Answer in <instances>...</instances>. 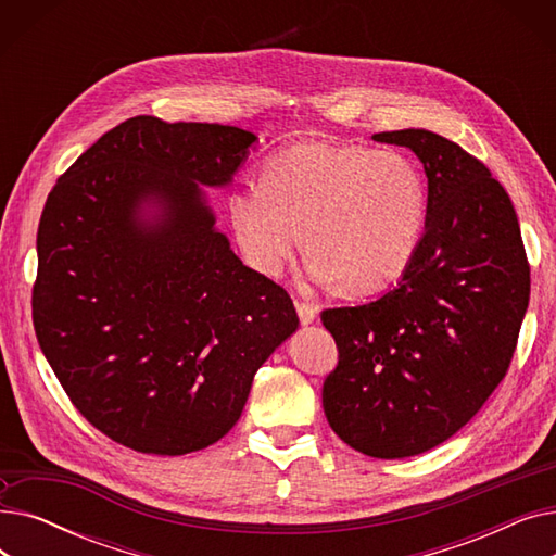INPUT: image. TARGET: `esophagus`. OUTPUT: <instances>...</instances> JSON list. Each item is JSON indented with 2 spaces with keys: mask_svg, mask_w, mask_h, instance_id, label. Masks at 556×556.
Instances as JSON below:
<instances>
[{
  "mask_svg": "<svg viewBox=\"0 0 556 556\" xmlns=\"http://www.w3.org/2000/svg\"><path fill=\"white\" fill-rule=\"evenodd\" d=\"M298 315H300V323L304 327L313 325L315 317H317V306L315 304H308V302H298Z\"/></svg>",
  "mask_w": 556,
  "mask_h": 556,
  "instance_id": "34e87169",
  "label": "esophagus"
}]
</instances>
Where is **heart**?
I'll return each mask as SVG.
<instances>
[{"label":"heart","mask_w":556,"mask_h":556,"mask_svg":"<svg viewBox=\"0 0 556 556\" xmlns=\"http://www.w3.org/2000/svg\"><path fill=\"white\" fill-rule=\"evenodd\" d=\"M225 212L233 245L254 273L279 277L304 229L313 281L369 293L415 258L426 189L417 164L399 151L304 141L263 162L261 182L233 185Z\"/></svg>","instance_id":"heart-1"}]
</instances>
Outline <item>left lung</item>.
<instances>
[{"label":"left lung","instance_id":"1","mask_svg":"<svg viewBox=\"0 0 556 556\" xmlns=\"http://www.w3.org/2000/svg\"><path fill=\"white\" fill-rule=\"evenodd\" d=\"M371 139L421 160L426 231L396 288L323 311L340 354L323 405L344 444L399 459L446 442L498 388L530 304V263L514 204L480 160L424 128Z\"/></svg>","mask_w":556,"mask_h":556}]
</instances>
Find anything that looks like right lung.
<instances>
[{
  "label": "right lung",
  "mask_w": 556,
  "mask_h": 556,
  "mask_svg": "<svg viewBox=\"0 0 556 556\" xmlns=\"http://www.w3.org/2000/svg\"><path fill=\"white\" fill-rule=\"evenodd\" d=\"M254 141L237 126L132 116L45 202L40 349L76 410L137 453L218 442L300 327L286 290L233 254L202 191L227 187Z\"/></svg>",
  "instance_id": "1"
}]
</instances>
